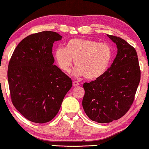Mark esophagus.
<instances>
[{"instance_id": "1", "label": "esophagus", "mask_w": 149, "mask_h": 149, "mask_svg": "<svg viewBox=\"0 0 149 149\" xmlns=\"http://www.w3.org/2000/svg\"><path fill=\"white\" fill-rule=\"evenodd\" d=\"M73 86H74V87H75V86H79L78 81H73Z\"/></svg>"}]
</instances>
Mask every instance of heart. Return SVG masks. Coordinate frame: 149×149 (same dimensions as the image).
Listing matches in <instances>:
<instances>
[{"mask_svg": "<svg viewBox=\"0 0 149 149\" xmlns=\"http://www.w3.org/2000/svg\"><path fill=\"white\" fill-rule=\"evenodd\" d=\"M54 57L62 71L69 72L74 59L75 76L88 79H96L107 70L112 59L110 46L104 43L87 39H72L65 47H59L55 51Z\"/></svg>", "mask_w": 149, "mask_h": 149, "instance_id": "obj_1", "label": "heart"}]
</instances>
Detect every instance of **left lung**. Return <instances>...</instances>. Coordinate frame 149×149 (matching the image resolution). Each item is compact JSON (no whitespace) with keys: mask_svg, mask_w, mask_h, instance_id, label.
Masks as SVG:
<instances>
[{"mask_svg":"<svg viewBox=\"0 0 149 149\" xmlns=\"http://www.w3.org/2000/svg\"><path fill=\"white\" fill-rule=\"evenodd\" d=\"M107 35L116 43V56L102 75L83 86L84 110L89 118L98 123L116 120L128 112L141 80L135 49L120 37Z\"/></svg>","mask_w":149,"mask_h":149,"instance_id":"obj_1","label":"left lung"}]
</instances>
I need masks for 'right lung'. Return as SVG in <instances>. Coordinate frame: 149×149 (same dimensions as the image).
<instances>
[{
  "mask_svg": "<svg viewBox=\"0 0 149 149\" xmlns=\"http://www.w3.org/2000/svg\"><path fill=\"white\" fill-rule=\"evenodd\" d=\"M61 38L48 31L29 35L18 44L8 63L11 101L33 123L52 120L72 86L71 78L53 65V44Z\"/></svg>",
  "mask_w": 149,
  "mask_h": 149,
  "instance_id": "1",
  "label": "right lung"
}]
</instances>
